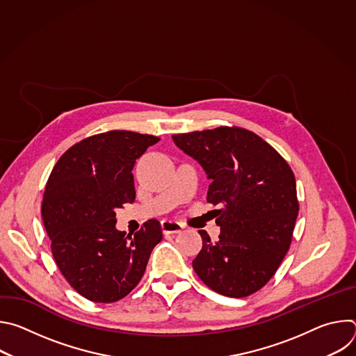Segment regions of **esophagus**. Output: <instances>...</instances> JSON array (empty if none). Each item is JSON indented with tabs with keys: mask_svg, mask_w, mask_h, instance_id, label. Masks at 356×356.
<instances>
[{
	"mask_svg": "<svg viewBox=\"0 0 356 356\" xmlns=\"http://www.w3.org/2000/svg\"><path fill=\"white\" fill-rule=\"evenodd\" d=\"M183 225L180 222L176 221H169V220H163L162 221V231L165 235H170V234H179L181 232Z\"/></svg>",
	"mask_w": 356,
	"mask_h": 356,
	"instance_id": "1",
	"label": "esophagus"
}]
</instances>
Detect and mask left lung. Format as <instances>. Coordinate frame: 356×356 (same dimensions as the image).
<instances>
[{"label": "left lung", "instance_id": "1", "mask_svg": "<svg viewBox=\"0 0 356 356\" xmlns=\"http://www.w3.org/2000/svg\"><path fill=\"white\" fill-rule=\"evenodd\" d=\"M173 140L211 179L207 201L222 206L214 210L218 241L198 231L197 276L227 297L257 293L273 277L291 243L298 214L291 168L266 140L239 127L176 134Z\"/></svg>", "mask_w": 356, "mask_h": 356}]
</instances>
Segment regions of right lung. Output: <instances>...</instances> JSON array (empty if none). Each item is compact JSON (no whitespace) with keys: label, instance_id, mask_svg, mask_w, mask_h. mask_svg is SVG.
I'll return each instance as SVG.
<instances>
[{"label":"right lung","instance_id":"right-lung-1","mask_svg":"<svg viewBox=\"0 0 356 356\" xmlns=\"http://www.w3.org/2000/svg\"><path fill=\"white\" fill-rule=\"evenodd\" d=\"M158 136L108 131L74 143L50 173L42 220L54 259L83 297L114 302L142 279L150 252L162 241L158 220L134 236L115 228V210L135 200L132 168Z\"/></svg>","mask_w":356,"mask_h":356}]
</instances>
